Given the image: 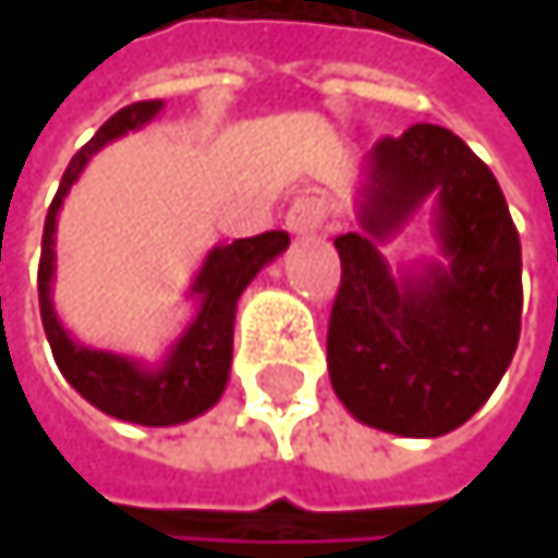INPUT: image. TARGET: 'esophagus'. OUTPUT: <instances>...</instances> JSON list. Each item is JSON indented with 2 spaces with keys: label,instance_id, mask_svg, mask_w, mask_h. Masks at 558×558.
I'll use <instances>...</instances> for the list:
<instances>
[{
  "label": "esophagus",
  "instance_id": "esophagus-1",
  "mask_svg": "<svg viewBox=\"0 0 558 558\" xmlns=\"http://www.w3.org/2000/svg\"><path fill=\"white\" fill-rule=\"evenodd\" d=\"M329 199H323V196H296L293 203H290V209H287V229L293 232V235H313V232H319L323 229V222L329 219Z\"/></svg>",
  "mask_w": 558,
  "mask_h": 558
}]
</instances>
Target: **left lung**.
<instances>
[{
  "instance_id": "8db88e82",
  "label": "left lung",
  "mask_w": 558,
  "mask_h": 558,
  "mask_svg": "<svg viewBox=\"0 0 558 558\" xmlns=\"http://www.w3.org/2000/svg\"><path fill=\"white\" fill-rule=\"evenodd\" d=\"M434 203L440 262L390 272L377 245ZM336 239L329 381L345 410L393 436L433 439L478 413L520 339V235L495 173L442 125L381 138Z\"/></svg>"
}]
</instances>
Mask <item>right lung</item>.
<instances>
[{
	"mask_svg": "<svg viewBox=\"0 0 558 558\" xmlns=\"http://www.w3.org/2000/svg\"><path fill=\"white\" fill-rule=\"evenodd\" d=\"M161 109H165L161 99L132 102L119 109L73 155L70 168L60 177L54 203L45 219L41 268H38L41 323H45L60 375L96 410L125 423H138V426H177L219 403L229 381V368H232V332H235L239 296L245 293V287L255 280V275L265 265H271L290 245L287 232H265L255 239H235L232 245H216L190 283V296L196 300V316L186 323V329L170 345L168 355L155 365L132 359V355L109 352V349H89L63 329L54 300H51L57 268V213L63 206V196L80 180V173L96 151H102L109 142L129 132H138Z\"/></svg>",
	"mask_w": 558,
	"mask_h": 558,
	"instance_id": "obj_1",
	"label": "right lung"
}]
</instances>
